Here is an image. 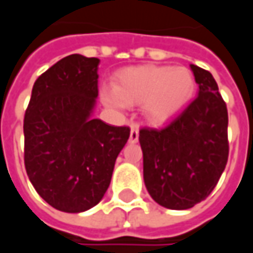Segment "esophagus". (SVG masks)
Segmentation results:
<instances>
[{"label": "esophagus", "instance_id": "obj_1", "mask_svg": "<svg viewBox=\"0 0 253 253\" xmlns=\"http://www.w3.org/2000/svg\"><path fill=\"white\" fill-rule=\"evenodd\" d=\"M139 140V129H137V126L135 125H132L130 126V135H129V143H137Z\"/></svg>", "mask_w": 253, "mask_h": 253}]
</instances>
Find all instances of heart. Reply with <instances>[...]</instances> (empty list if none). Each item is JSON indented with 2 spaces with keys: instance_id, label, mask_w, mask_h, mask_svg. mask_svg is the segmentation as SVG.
Returning a JSON list of instances; mask_svg holds the SVG:
<instances>
[{
  "instance_id": "b5f03b06",
  "label": "heart",
  "mask_w": 253,
  "mask_h": 253,
  "mask_svg": "<svg viewBox=\"0 0 253 253\" xmlns=\"http://www.w3.org/2000/svg\"><path fill=\"white\" fill-rule=\"evenodd\" d=\"M195 91V76L185 66L140 65L116 73L113 88L102 89L101 98L107 107L117 110L141 105L148 121L161 124L184 110Z\"/></svg>"
}]
</instances>
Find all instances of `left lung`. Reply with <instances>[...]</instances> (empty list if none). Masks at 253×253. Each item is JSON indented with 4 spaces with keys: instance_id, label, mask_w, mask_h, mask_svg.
<instances>
[{
    "instance_id": "1",
    "label": "left lung",
    "mask_w": 253,
    "mask_h": 253,
    "mask_svg": "<svg viewBox=\"0 0 253 253\" xmlns=\"http://www.w3.org/2000/svg\"><path fill=\"white\" fill-rule=\"evenodd\" d=\"M198 98L161 129L143 128V177L162 207L187 210L215 188L229 155L226 103L209 71L191 65Z\"/></svg>"
}]
</instances>
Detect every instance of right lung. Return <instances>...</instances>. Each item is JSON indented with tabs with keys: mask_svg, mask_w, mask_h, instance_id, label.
<instances>
[{
	"mask_svg": "<svg viewBox=\"0 0 253 253\" xmlns=\"http://www.w3.org/2000/svg\"><path fill=\"white\" fill-rule=\"evenodd\" d=\"M98 58L71 54L42 73L24 116V165L44 202L64 212L99 203L110 185L128 126L92 118Z\"/></svg>",
	"mask_w": 253,
	"mask_h": 253,
	"instance_id": "add662e5",
	"label": "right lung"
}]
</instances>
